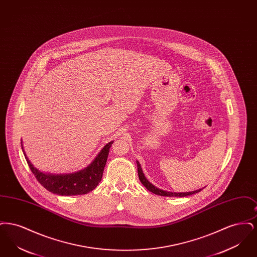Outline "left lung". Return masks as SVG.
I'll return each mask as SVG.
<instances>
[{
	"mask_svg": "<svg viewBox=\"0 0 257 257\" xmlns=\"http://www.w3.org/2000/svg\"><path fill=\"white\" fill-rule=\"evenodd\" d=\"M137 166H138V174H139V178H140V181L142 182V184L147 188V190L155 195H158V196H179V197H182V196H191V195H194L196 194L198 192H200L202 189H199V190H196V191H193V192H187V193H171V192H167V191H163L159 188L155 187L153 184L150 183L147 179V177L145 176L143 170H142V167L140 165V163L137 161Z\"/></svg>",
	"mask_w": 257,
	"mask_h": 257,
	"instance_id": "left-lung-1",
	"label": "left lung"
}]
</instances>
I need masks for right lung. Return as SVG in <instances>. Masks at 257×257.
I'll return each mask as SVG.
<instances>
[{"label":"right lung","instance_id":"1","mask_svg":"<svg viewBox=\"0 0 257 257\" xmlns=\"http://www.w3.org/2000/svg\"><path fill=\"white\" fill-rule=\"evenodd\" d=\"M113 142L107 144L99 152L96 158L86 169L68 174H51L38 171L28 159L21 142L25 158L37 181L47 191L60 196L86 195L97 187L102 179L103 171L107 163L109 151Z\"/></svg>","mask_w":257,"mask_h":257}]
</instances>
